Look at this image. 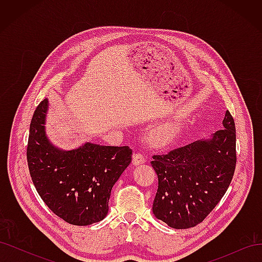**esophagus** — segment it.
<instances>
[{
    "instance_id": "1",
    "label": "esophagus",
    "mask_w": 262,
    "mask_h": 262,
    "mask_svg": "<svg viewBox=\"0 0 262 262\" xmlns=\"http://www.w3.org/2000/svg\"><path fill=\"white\" fill-rule=\"evenodd\" d=\"M145 163V156L142 153H136L133 154V160H132V164L134 166L137 165H141Z\"/></svg>"
}]
</instances>
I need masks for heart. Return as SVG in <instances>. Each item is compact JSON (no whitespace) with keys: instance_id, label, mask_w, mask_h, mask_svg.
Instances as JSON below:
<instances>
[{"instance_id":"b5f03b06","label":"heart","mask_w":262,"mask_h":262,"mask_svg":"<svg viewBox=\"0 0 262 262\" xmlns=\"http://www.w3.org/2000/svg\"><path fill=\"white\" fill-rule=\"evenodd\" d=\"M180 131L178 122H168L155 126L148 133V142L155 146H166L175 141Z\"/></svg>"}]
</instances>
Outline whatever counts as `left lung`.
<instances>
[{"instance_id":"8db88e82","label":"left lung","mask_w":262,"mask_h":262,"mask_svg":"<svg viewBox=\"0 0 262 262\" xmlns=\"http://www.w3.org/2000/svg\"><path fill=\"white\" fill-rule=\"evenodd\" d=\"M223 126L209 140L153 155L150 164L158 178L153 213L168 226L200 224L225 194L236 166L235 122L228 110Z\"/></svg>"}]
</instances>
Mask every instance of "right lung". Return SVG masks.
Instances as JSON below:
<instances>
[{
  "label": "right lung",
  "mask_w": 262,
  "mask_h": 262,
  "mask_svg": "<svg viewBox=\"0 0 262 262\" xmlns=\"http://www.w3.org/2000/svg\"><path fill=\"white\" fill-rule=\"evenodd\" d=\"M48 99L30 122L27 163L37 192L57 216L72 225L104 220L116 181L132 160L129 146L86 143L72 150L53 146L46 136Z\"/></svg>",
  "instance_id": "1"
}]
</instances>
